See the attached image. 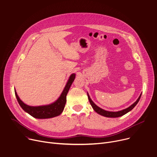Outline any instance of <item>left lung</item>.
<instances>
[{
	"instance_id": "1",
	"label": "left lung",
	"mask_w": 157,
	"mask_h": 157,
	"mask_svg": "<svg viewBox=\"0 0 157 157\" xmlns=\"http://www.w3.org/2000/svg\"><path fill=\"white\" fill-rule=\"evenodd\" d=\"M87 94H88V99H89V101H90V103L92 108H93V109L98 114H99V115H100L103 116V117H108V118H118V117H121V116L125 115V114H126L127 113L130 111L137 105V103H138L140 99L141 98V93L140 96L137 99V100L133 104H132L130 106H129V107L126 108V109H124L123 110L118 111H106V110H105V109H102L101 108H99V106H98L92 101V99H91L88 93H87Z\"/></svg>"
}]
</instances>
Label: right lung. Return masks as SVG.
Instances as JSON below:
<instances>
[{
	"mask_svg": "<svg viewBox=\"0 0 157 157\" xmlns=\"http://www.w3.org/2000/svg\"><path fill=\"white\" fill-rule=\"evenodd\" d=\"M75 77L76 75L75 73H73L69 76V78L60 96L58 98V99H57L56 101L51 104L38 106H33L27 105L25 104L19 98L15 89L14 91H15V94L17 98V100L21 107L22 108V109L35 118L46 119L58 117L61 115L64 110L66 103L67 94L69 91L71 84H72L73 82L75 79Z\"/></svg>",
	"mask_w": 157,
	"mask_h": 157,
	"instance_id": "obj_1",
	"label": "right lung"
}]
</instances>
